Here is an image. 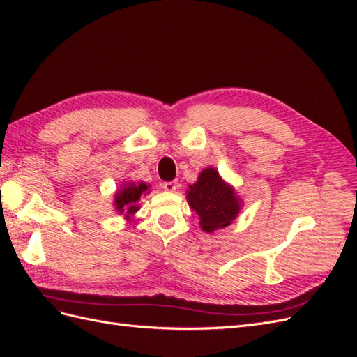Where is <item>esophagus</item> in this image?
<instances>
[{
  "instance_id": "obj_1",
  "label": "esophagus",
  "mask_w": 357,
  "mask_h": 357,
  "mask_svg": "<svg viewBox=\"0 0 357 357\" xmlns=\"http://www.w3.org/2000/svg\"><path fill=\"white\" fill-rule=\"evenodd\" d=\"M160 186H162V189L167 190V192H174L178 185H177V181H164Z\"/></svg>"
}]
</instances>
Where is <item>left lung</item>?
Segmentation results:
<instances>
[{
    "mask_svg": "<svg viewBox=\"0 0 357 357\" xmlns=\"http://www.w3.org/2000/svg\"><path fill=\"white\" fill-rule=\"evenodd\" d=\"M188 202L198 213L199 225L205 232L231 225L240 211V199L214 168L202 169L198 181L189 186Z\"/></svg>",
    "mask_w": 357,
    "mask_h": 357,
    "instance_id": "8db88e82",
    "label": "left lung"
}]
</instances>
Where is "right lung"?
<instances>
[{
  "label": "right lung",
  "mask_w": 357,
  "mask_h": 357,
  "mask_svg": "<svg viewBox=\"0 0 357 357\" xmlns=\"http://www.w3.org/2000/svg\"><path fill=\"white\" fill-rule=\"evenodd\" d=\"M146 183H139V185H135V183H129V185H125L122 190H119L116 193V199L114 205L117 211L125 213L126 214H132L138 210V201L142 198L143 193L147 190Z\"/></svg>",
  "instance_id": "add662e5"
}]
</instances>
